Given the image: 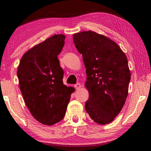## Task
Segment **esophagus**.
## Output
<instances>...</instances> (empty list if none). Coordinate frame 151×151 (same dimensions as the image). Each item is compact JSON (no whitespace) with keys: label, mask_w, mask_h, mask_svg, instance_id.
I'll use <instances>...</instances> for the list:
<instances>
[{"label":"esophagus","mask_w":151,"mask_h":151,"mask_svg":"<svg viewBox=\"0 0 151 151\" xmlns=\"http://www.w3.org/2000/svg\"><path fill=\"white\" fill-rule=\"evenodd\" d=\"M75 88H76V90H78L79 88H81V84L80 83H76V85H75Z\"/></svg>","instance_id":"34e87169"}]
</instances>
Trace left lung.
I'll use <instances>...</instances> for the list:
<instances>
[{
  "label": "left lung",
  "instance_id": "obj_1",
  "mask_svg": "<svg viewBox=\"0 0 151 151\" xmlns=\"http://www.w3.org/2000/svg\"><path fill=\"white\" fill-rule=\"evenodd\" d=\"M73 41L87 76L86 111L94 122L109 124L121 112L128 95L131 74L127 58L115 42L91 30L74 34Z\"/></svg>",
  "mask_w": 151,
  "mask_h": 151
}]
</instances>
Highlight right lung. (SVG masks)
Segmentation results:
<instances>
[{
	"mask_svg": "<svg viewBox=\"0 0 151 151\" xmlns=\"http://www.w3.org/2000/svg\"><path fill=\"white\" fill-rule=\"evenodd\" d=\"M65 36L55 35L27 50L20 59L17 76L20 92L32 116L52 125L65 115L75 88L63 84V70L57 56Z\"/></svg>",
	"mask_w": 151,
	"mask_h": 151,
	"instance_id": "add662e5",
	"label": "right lung"
}]
</instances>
